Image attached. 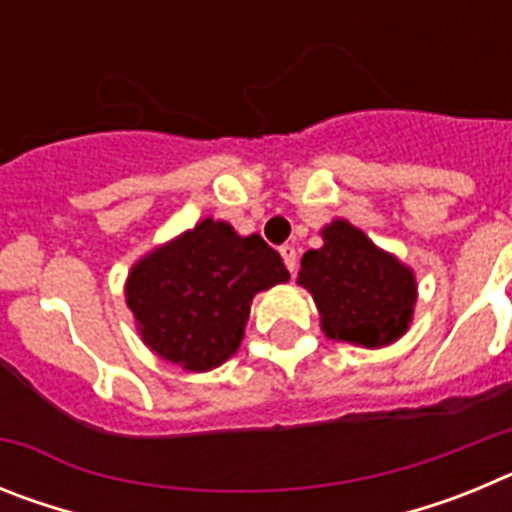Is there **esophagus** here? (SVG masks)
<instances>
[{
    "mask_svg": "<svg viewBox=\"0 0 512 512\" xmlns=\"http://www.w3.org/2000/svg\"><path fill=\"white\" fill-rule=\"evenodd\" d=\"M279 253H282V259H284V264H287V269L295 274V271H297V248L289 246V243H287V246L279 248Z\"/></svg>",
    "mask_w": 512,
    "mask_h": 512,
    "instance_id": "1",
    "label": "esophagus"
}]
</instances>
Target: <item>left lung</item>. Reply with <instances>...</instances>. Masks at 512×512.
<instances>
[{
	"label": "left lung",
	"mask_w": 512,
	"mask_h": 512,
	"mask_svg": "<svg viewBox=\"0 0 512 512\" xmlns=\"http://www.w3.org/2000/svg\"><path fill=\"white\" fill-rule=\"evenodd\" d=\"M323 238V248L302 256L297 282L312 292L325 336L366 348L397 341L413 315V271L346 220L328 225Z\"/></svg>",
	"instance_id": "1"
}]
</instances>
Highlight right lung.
I'll use <instances>...</instances> for the list:
<instances>
[{
    "instance_id": "obj_1",
    "label": "right lung",
    "mask_w": 512,
    "mask_h": 512,
    "mask_svg": "<svg viewBox=\"0 0 512 512\" xmlns=\"http://www.w3.org/2000/svg\"><path fill=\"white\" fill-rule=\"evenodd\" d=\"M287 279L282 256L264 238L202 220L135 264L128 305L151 351L207 372L235 354L253 295Z\"/></svg>"
}]
</instances>
